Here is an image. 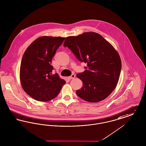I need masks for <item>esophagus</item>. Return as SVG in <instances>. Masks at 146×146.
Listing matches in <instances>:
<instances>
[{
    "label": "esophagus",
    "instance_id": "34e87169",
    "mask_svg": "<svg viewBox=\"0 0 146 146\" xmlns=\"http://www.w3.org/2000/svg\"><path fill=\"white\" fill-rule=\"evenodd\" d=\"M75 77V75H74V74H72L70 76L68 77V78L69 79V80H71V79H73V78H74Z\"/></svg>",
    "mask_w": 146,
    "mask_h": 146
}]
</instances>
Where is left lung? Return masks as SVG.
Segmentation results:
<instances>
[{
  "label": "left lung",
  "mask_w": 146,
  "mask_h": 146,
  "mask_svg": "<svg viewBox=\"0 0 146 146\" xmlns=\"http://www.w3.org/2000/svg\"><path fill=\"white\" fill-rule=\"evenodd\" d=\"M64 46H68L80 62L87 63L84 72L76 75L83 82L77 95L91 103L106 99L116 87L121 69L120 55L114 46L93 32L68 37Z\"/></svg>",
  "instance_id": "1"
}]
</instances>
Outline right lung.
<instances>
[{
	"label": "right lung",
	"instance_id": "right-lung-1",
	"mask_svg": "<svg viewBox=\"0 0 146 146\" xmlns=\"http://www.w3.org/2000/svg\"><path fill=\"white\" fill-rule=\"evenodd\" d=\"M65 37L42 36L25 50L20 70V82L25 92L34 100L47 102L55 98L66 83L56 73L52 74V59Z\"/></svg>",
	"mask_w": 146,
	"mask_h": 146
}]
</instances>
